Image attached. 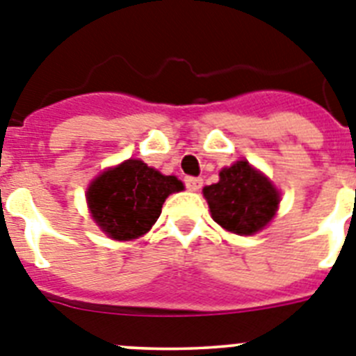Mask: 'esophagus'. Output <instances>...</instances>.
Masks as SVG:
<instances>
[{"label": "esophagus", "mask_w": 356, "mask_h": 356, "mask_svg": "<svg viewBox=\"0 0 356 356\" xmlns=\"http://www.w3.org/2000/svg\"><path fill=\"white\" fill-rule=\"evenodd\" d=\"M184 181L185 187H187L188 191H200L201 185H203V180H201V178H196V176H187Z\"/></svg>", "instance_id": "obj_1"}]
</instances>
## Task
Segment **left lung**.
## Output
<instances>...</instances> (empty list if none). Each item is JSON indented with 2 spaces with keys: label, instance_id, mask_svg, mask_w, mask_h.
I'll return each mask as SVG.
<instances>
[{
  "label": "left lung",
  "instance_id": "obj_1",
  "mask_svg": "<svg viewBox=\"0 0 356 356\" xmlns=\"http://www.w3.org/2000/svg\"><path fill=\"white\" fill-rule=\"evenodd\" d=\"M213 221L228 232L253 235L275 217L280 194L246 160L219 172V181L203 188Z\"/></svg>",
  "mask_w": 356,
  "mask_h": 356
}]
</instances>
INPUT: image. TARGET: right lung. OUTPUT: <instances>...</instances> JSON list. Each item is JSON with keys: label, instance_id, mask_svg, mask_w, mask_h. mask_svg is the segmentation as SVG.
I'll return each instance as SVG.
<instances>
[{"label": "right lung", "instance_id": "1", "mask_svg": "<svg viewBox=\"0 0 356 356\" xmlns=\"http://www.w3.org/2000/svg\"><path fill=\"white\" fill-rule=\"evenodd\" d=\"M181 188L175 176L160 175L140 160H127L92 181L87 201L92 219L108 237L130 241L155 225L165 197Z\"/></svg>", "mask_w": 356, "mask_h": 356}]
</instances>
